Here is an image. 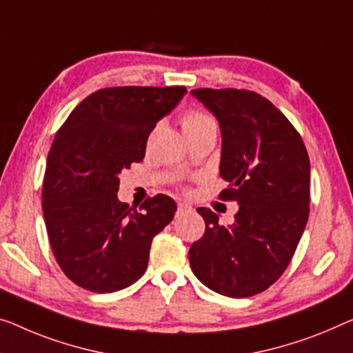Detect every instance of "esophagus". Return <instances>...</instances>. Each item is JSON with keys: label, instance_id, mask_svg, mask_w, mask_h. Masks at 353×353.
<instances>
[{"label": "esophagus", "instance_id": "obj_1", "mask_svg": "<svg viewBox=\"0 0 353 353\" xmlns=\"http://www.w3.org/2000/svg\"><path fill=\"white\" fill-rule=\"evenodd\" d=\"M188 210H192V206L187 203H177V214H183V212H188Z\"/></svg>", "mask_w": 353, "mask_h": 353}]
</instances>
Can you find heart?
Here are the masks:
<instances>
[{"label":"heart","instance_id":"obj_1","mask_svg":"<svg viewBox=\"0 0 353 353\" xmlns=\"http://www.w3.org/2000/svg\"><path fill=\"white\" fill-rule=\"evenodd\" d=\"M214 123L212 119L208 117V115L199 114V112H188L182 120V128L183 131L192 130V128H199V126Z\"/></svg>","mask_w":353,"mask_h":353}]
</instances>
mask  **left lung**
<instances>
[{
	"label": "left lung",
	"instance_id": "8db88e82",
	"mask_svg": "<svg viewBox=\"0 0 353 353\" xmlns=\"http://www.w3.org/2000/svg\"><path fill=\"white\" fill-rule=\"evenodd\" d=\"M192 94L217 119L222 133L220 193L236 199L231 225L198 208L206 223L188 260L210 290L247 298L272 285L290 263L309 217L311 165L301 136L274 104L236 88H198Z\"/></svg>",
	"mask_w": 353,
	"mask_h": 353
}]
</instances>
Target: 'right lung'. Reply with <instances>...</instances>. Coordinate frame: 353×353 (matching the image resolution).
<instances>
[{"label":"right lung","instance_id":"obj_1","mask_svg":"<svg viewBox=\"0 0 353 353\" xmlns=\"http://www.w3.org/2000/svg\"><path fill=\"white\" fill-rule=\"evenodd\" d=\"M185 93V87L103 88L83 99L57 133L42 210L55 259L79 287L112 293L145 272L152 239L177 206L157 194L136 212L119 201V176L143 161L150 131Z\"/></svg>","mask_w":353,"mask_h":353}]
</instances>
